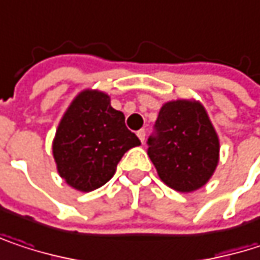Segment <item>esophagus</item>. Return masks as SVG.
<instances>
[{"mask_svg":"<svg viewBox=\"0 0 260 260\" xmlns=\"http://www.w3.org/2000/svg\"><path fill=\"white\" fill-rule=\"evenodd\" d=\"M137 135H138V138L141 140V143H144V138H146V131L140 129L138 132H137Z\"/></svg>","mask_w":260,"mask_h":260,"instance_id":"obj_1","label":"esophagus"}]
</instances>
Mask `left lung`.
I'll use <instances>...</instances> for the list:
<instances>
[{"mask_svg": "<svg viewBox=\"0 0 260 260\" xmlns=\"http://www.w3.org/2000/svg\"><path fill=\"white\" fill-rule=\"evenodd\" d=\"M147 146L160 180L178 192L202 187L217 167V134L205 108L195 101L164 104Z\"/></svg>", "mask_w": 260, "mask_h": 260, "instance_id": "left-lung-1", "label": "left lung"}]
</instances>
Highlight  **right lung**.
Segmentation results:
<instances>
[{
	"instance_id": "right-lung-1",
	"label": "right lung",
	"mask_w": 260,
	"mask_h": 260,
	"mask_svg": "<svg viewBox=\"0 0 260 260\" xmlns=\"http://www.w3.org/2000/svg\"><path fill=\"white\" fill-rule=\"evenodd\" d=\"M138 137L125 125L108 95L83 90L68 107L53 140V156L60 177L77 190L90 192L114 176L116 167Z\"/></svg>"
}]
</instances>
